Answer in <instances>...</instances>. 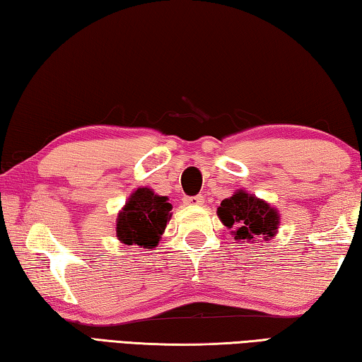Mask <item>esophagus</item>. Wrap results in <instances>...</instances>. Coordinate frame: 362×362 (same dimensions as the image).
Returning <instances> with one entry per match:
<instances>
[{"mask_svg": "<svg viewBox=\"0 0 362 362\" xmlns=\"http://www.w3.org/2000/svg\"><path fill=\"white\" fill-rule=\"evenodd\" d=\"M183 203L187 206H203L204 204V196L196 194V196H185L183 198Z\"/></svg>", "mask_w": 362, "mask_h": 362, "instance_id": "esophagus-1", "label": "esophagus"}]
</instances>
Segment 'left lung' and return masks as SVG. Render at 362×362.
Segmentation results:
<instances>
[{"instance_id": "8db88e82", "label": "left lung", "mask_w": 362, "mask_h": 362, "mask_svg": "<svg viewBox=\"0 0 362 362\" xmlns=\"http://www.w3.org/2000/svg\"><path fill=\"white\" fill-rule=\"evenodd\" d=\"M217 216L226 228L233 230V238L240 244L254 243L260 238L268 241L278 233V211L244 189H238L230 198L223 199Z\"/></svg>"}]
</instances>
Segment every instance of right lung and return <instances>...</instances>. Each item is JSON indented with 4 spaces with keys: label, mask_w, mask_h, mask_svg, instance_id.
I'll use <instances>...</instances> for the list:
<instances>
[{
    "label": "right lung",
    "mask_w": 362,
    "mask_h": 362,
    "mask_svg": "<svg viewBox=\"0 0 362 362\" xmlns=\"http://www.w3.org/2000/svg\"><path fill=\"white\" fill-rule=\"evenodd\" d=\"M170 211L168 196H159L146 187L137 188L118 214L116 238L126 246L156 247L170 220Z\"/></svg>",
    "instance_id": "1"
}]
</instances>
